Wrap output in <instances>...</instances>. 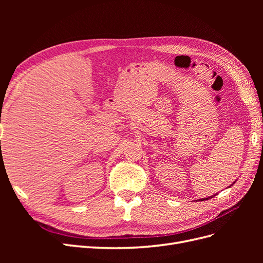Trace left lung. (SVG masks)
Wrapping results in <instances>:
<instances>
[{
	"label": "left lung",
	"instance_id": "obj_1",
	"mask_svg": "<svg viewBox=\"0 0 263 263\" xmlns=\"http://www.w3.org/2000/svg\"><path fill=\"white\" fill-rule=\"evenodd\" d=\"M236 182V181H235ZM235 182L233 183V184H235ZM232 184V185H233ZM232 185H230V186H232ZM215 195H216V194H215ZM215 195H213V196H210V197H205V198H201V200H196V201H206V200H209V198H212V197H214Z\"/></svg>",
	"mask_w": 263,
	"mask_h": 263
}]
</instances>
